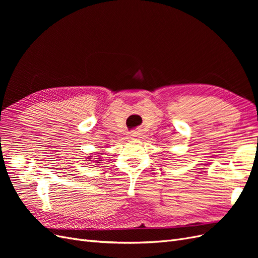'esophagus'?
Instances as JSON below:
<instances>
[{"label": "esophagus", "instance_id": "1", "mask_svg": "<svg viewBox=\"0 0 258 258\" xmlns=\"http://www.w3.org/2000/svg\"><path fill=\"white\" fill-rule=\"evenodd\" d=\"M130 136L132 138H137L139 136V132L138 131H132V132H130Z\"/></svg>", "mask_w": 258, "mask_h": 258}]
</instances>
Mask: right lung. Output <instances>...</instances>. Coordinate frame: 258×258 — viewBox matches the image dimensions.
<instances>
[{
    "label": "right lung",
    "mask_w": 258,
    "mask_h": 258,
    "mask_svg": "<svg viewBox=\"0 0 258 258\" xmlns=\"http://www.w3.org/2000/svg\"><path fill=\"white\" fill-rule=\"evenodd\" d=\"M89 157H91V156H89ZM97 159H100V158H97ZM100 161H101V160H98V161H96V162H98V163H99Z\"/></svg>",
    "instance_id": "add662e5"
}]
</instances>
